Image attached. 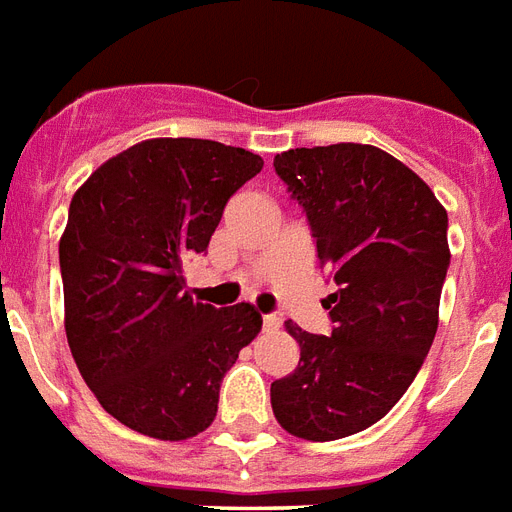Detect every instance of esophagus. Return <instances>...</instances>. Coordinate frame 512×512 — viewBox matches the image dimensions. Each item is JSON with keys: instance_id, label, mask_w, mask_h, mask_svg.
Returning <instances> with one entry per match:
<instances>
[{"instance_id": "1", "label": "esophagus", "mask_w": 512, "mask_h": 512, "mask_svg": "<svg viewBox=\"0 0 512 512\" xmlns=\"http://www.w3.org/2000/svg\"><path fill=\"white\" fill-rule=\"evenodd\" d=\"M261 322H264V330H277V327L282 325V320L277 317V314H264V317H261Z\"/></svg>"}]
</instances>
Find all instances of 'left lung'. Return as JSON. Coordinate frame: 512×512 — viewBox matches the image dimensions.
<instances>
[{"instance_id":"obj_1","label":"left lung","mask_w":512,"mask_h":512,"mask_svg":"<svg viewBox=\"0 0 512 512\" xmlns=\"http://www.w3.org/2000/svg\"><path fill=\"white\" fill-rule=\"evenodd\" d=\"M275 171L304 208L335 293L330 335L285 322L301 359L272 383V410L298 439H343L378 423L428 357L449 269L447 211L372 145L296 147L275 155Z\"/></svg>"}]
</instances>
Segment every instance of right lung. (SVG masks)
<instances>
[{"label": "right lung", "instance_id": "obj_1", "mask_svg": "<svg viewBox=\"0 0 512 512\" xmlns=\"http://www.w3.org/2000/svg\"><path fill=\"white\" fill-rule=\"evenodd\" d=\"M243 147L161 137L110 158L76 190L60 237L65 335L102 410L161 441L214 423L222 378L259 335L251 304L185 290L224 206L261 171Z\"/></svg>", "mask_w": 512, "mask_h": 512}]
</instances>
